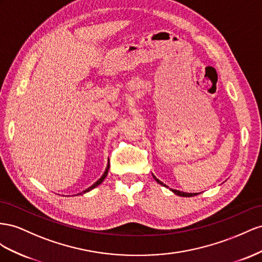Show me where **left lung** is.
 <instances>
[{
    "instance_id": "obj_1",
    "label": "left lung",
    "mask_w": 262,
    "mask_h": 262,
    "mask_svg": "<svg viewBox=\"0 0 262 262\" xmlns=\"http://www.w3.org/2000/svg\"><path fill=\"white\" fill-rule=\"evenodd\" d=\"M154 177V179L155 180L158 182L159 184H162V185H164V186H167L166 184H163L160 180H158V179H157L155 176H152ZM172 191L173 193H176L177 195H179V196H185V198H190V196H194V195H198V193H185V192H182V191H179V190H171Z\"/></svg>"
}]
</instances>
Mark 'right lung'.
<instances>
[{
  "instance_id": "1",
  "label": "right lung",
  "mask_w": 262,
  "mask_h": 262,
  "mask_svg": "<svg viewBox=\"0 0 262 262\" xmlns=\"http://www.w3.org/2000/svg\"><path fill=\"white\" fill-rule=\"evenodd\" d=\"M108 169H110V164H107V167H106V170H105V172H104L103 173V176L99 179V180L98 181H96L93 185H91V186H90V188H88L86 190H84L83 192H81V193H79L80 194V195H81V194H83V193H85V192H89V191H91L92 189H94V188H96V186H98L99 184H101L102 182H103V180H104V179H105L106 178V176H107V172H108ZM79 194H78V195H79Z\"/></svg>"
}]
</instances>
